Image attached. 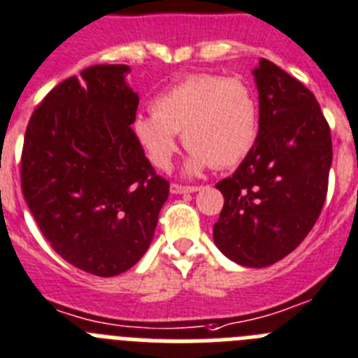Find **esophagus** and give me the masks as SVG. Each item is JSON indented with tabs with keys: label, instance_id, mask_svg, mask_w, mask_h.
<instances>
[{
	"label": "esophagus",
	"instance_id": "esophagus-1",
	"mask_svg": "<svg viewBox=\"0 0 358 358\" xmlns=\"http://www.w3.org/2000/svg\"><path fill=\"white\" fill-rule=\"evenodd\" d=\"M200 191L198 185H182V183H171V192L173 194H185V192Z\"/></svg>",
	"mask_w": 358,
	"mask_h": 358
}]
</instances>
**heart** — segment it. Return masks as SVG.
Instances as JSON below:
<instances>
[{
  "mask_svg": "<svg viewBox=\"0 0 358 358\" xmlns=\"http://www.w3.org/2000/svg\"><path fill=\"white\" fill-rule=\"evenodd\" d=\"M153 113L138 115L133 133L158 169H167L178 149L176 133L191 151L189 167L238 166L256 145L259 108L254 90L239 77L196 73L157 95Z\"/></svg>",
  "mask_w": 358,
  "mask_h": 358,
  "instance_id": "obj_1",
  "label": "heart"
}]
</instances>
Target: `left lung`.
Segmentation results:
<instances>
[{
    "label": "left lung",
    "mask_w": 358,
    "mask_h": 358,
    "mask_svg": "<svg viewBox=\"0 0 358 358\" xmlns=\"http://www.w3.org/2000/svg\"><path fill=\"white\" fill-rule=\"evenodd\" d=\"M259 133L234 175L216 183L225 203L214 243L238 265L263 268L299 247L328 192L331 135L315 95L268 59L254 70Z\"/></svg>",
    "instance_id": "1"
}]
</instances>
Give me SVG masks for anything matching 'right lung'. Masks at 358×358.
<instances>
[{"mask_svg":"<svg viewBox=\"0 0 358 358\" xmlns=\"http://www.w3.org/2000/svg\"><path fill=\"white\" fill-rule=\"evenodd\" d=\"M126 64H95L59 83L34 110L21 189L50 247L79 270L111 278L148 250L169 182L136 141L138 95Z\"/></svg>","mask_w":358,"mask_h":358,"instance_id":"add662e5","label":"right lung"}]
</instances>
